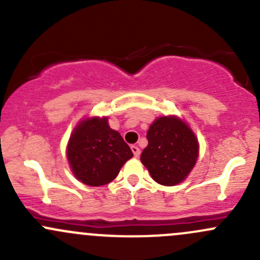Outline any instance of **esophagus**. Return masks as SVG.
I'll list each match as a JSON object with an SVG mask.
<instances>
[{"label":"esophagus","mask_w":260,"mask_h":260,"mask_svg":"<svg viewBox=\"0 0 260 260\" xmlns=\"http://www.w3.org/2000/svg\"><path fill=\"white\" fill-rule=\"evenodd\" d=\"M131 149H132V152H133V154H135V157L140 156L141 151H140V148H138L137 146H131Z\"/></svg>","instance_id":"34e87169"}]
</instances>
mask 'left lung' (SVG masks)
<instances>
[{
    "label": "left lung",
    "instance_id": "left-lung-1",
    "mask_svg": "<svg viewBox=\"0 0 260 260\" xmlns=\"http://www.w3.org/2000/svg\"><path fill=\"white\" fill-rule=\"evenodd\" d=\"M148 145L141 154V162L159 185L181 183L199 157V141L187 123L177 115L154 119L147 131Z\"/></svg>",
    "mask_w": 260,
    "mask_h": 260
}]
</instances>
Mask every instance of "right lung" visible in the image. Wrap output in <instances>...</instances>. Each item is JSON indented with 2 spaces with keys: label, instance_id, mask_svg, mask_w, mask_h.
I'll use <instances>...</instances> for the list:
<instances>
[{
  "label": "right lung",
  "instance_id": "1",
  "mask_svg": "<svg viewBox=\"0 0 260 260\" xmlns=\"http://www.w3.org/2000/svg\"><path fill=\"white\" fill-rule=\"evenodd\" d=\"M67 157L80 182L103 186L117 177L133 153L122 136L109 127L108 118L90 117L83 118L73 129Z\"/></svg>",
  "mask_w": 260,
  "mask_h": 260
}]
</instances>
